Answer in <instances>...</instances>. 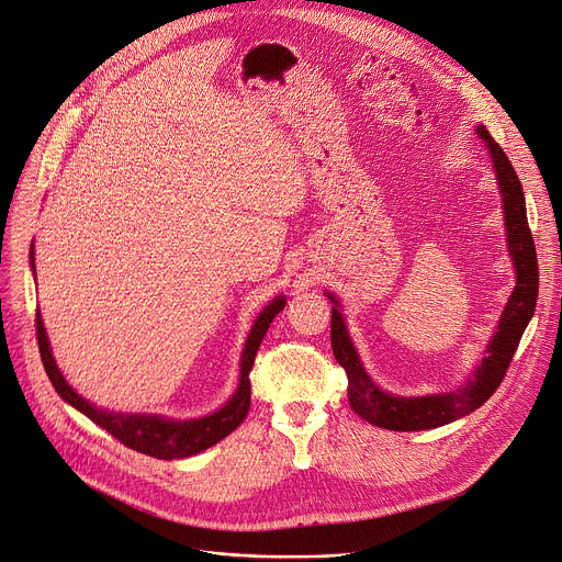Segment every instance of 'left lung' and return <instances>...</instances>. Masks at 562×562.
I'll use <instances>...</instances> for the list:
<instances>
[{"instance_id":"1","label":"left lung","mask_w":562,"mask_h":562,"mask_svg":"<svg viewBox=\"0 0 562 562\" xmlns=\"http://www.w3.org/2000/svg\"><path fill=\"white\" fill-rule=\"evenodd\" d=\"M480 136L486 140L491 151L493 168L497 175L502 203H504V222H506V239L508 250L514 255V265L518 271V284L508 297L502 312L497 331L486 349V359L480 363L475 374L467 385L457 387L454 392L432 394V396H392L381 392L372 379L366 374L359 353H356L342 316L336 307H331V349L338 366L347 372V398L351 411L363 417L368 424L385 428V430H428L450 424L459 417H467L482 403L491 398V394L499 387L506 376L508 366L514 361V353L520 345V338L536 312L538 302V255L531 237V228L527 222L525 192L522 183L508 161V157L497 145V140L488 134L486 127H477ZM331 297V295H329ZM331 302H336L331 297ZM338 304V302H336Z\"/></svg>"}]
</instances>
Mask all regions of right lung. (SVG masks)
<instances>
[{
    "label": "right lung",
    "instance_id": "obj_1",
    "mask_svg": "<svg viewBox=\"0 0 562 562\" xmlns=\"http://www.w3.org/2000/svg\"><path fill=\"white\" fill-rule=\"evenodd\" d=\"M33 250H31V265H33ZM35 271V265H33ZM284 310V297H276L269 307L255 321L244 353H241V376H239V387L233 394V398L222 407L220 413L194 419V422H172L155 415H116V413H105L100 407L91 405L82 396H78L69 383L63 379L54 356H50L48 338L42 325L40 310H35V336H37V347L42 356V366L46 370V376L54 383L56 392L71 403L76 411H80L85 417H89L95 426L108 430L114 439H119L123 446L157 457V459H181L196 454L201 450L211 448L213 443L222 441L226 435H231L248 415L250 407V370L255 363V353L260 349V342L271 325V321Z\"/></svg>",
    "mask_w": 562,
    "mask_h": 562
}]
</instances>
